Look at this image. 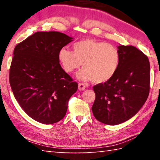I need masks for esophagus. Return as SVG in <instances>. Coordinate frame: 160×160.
I'll return each instance as SVG.
<instances>
[{
  "mask_svg": "<svg viewBox=\"0 0 160 160\" xmlns=\"http://www.w3.org/2000/svg\"><path fill=\"white\" fill-rule=\"evenodd\" d=\"M86 86L84 83H78V89H79L80 90H84L85 89Z\"/></svg>",
  "mask_w": 160,
  "mask_h": 160,
  "instance_id": "34e87169",
  "label": "esophagus"
}]
</instances>
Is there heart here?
<instances>
[{
  "instance_id": "heart-1",
  "label": "heart",
  "mask_w": 160,
  "mask_h": 160,
  "mask_svg": "<svg viewBox=\"0 0 160 160\" xmlns=\"http://www.w3.org/2000/svg\"><path fill=\"white\" fill-rule=\"evenodd\" d=\"M58 58L66 72H73L82 65L83 68L76 74V78L80 80H92L97 84L109 81L120 63V55L115 47L90 39L75 42L72 51L61 48Z\"/></svg>"
}]
</instances>
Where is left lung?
I'll return each mask as SVG.
<instances>
[{
	"label": "left lung",
	"mask_w": 160,
	"mask_h": 160,
	"mask_svg": "<svg viewBox=\"0 0 160 160\" xmlns=\"http://www.w3.org/2000/svg\"><path fill=\"white\" fill-rule=\"evenodd\" d=\"M120 63L115 75L93 87L95 100L92 107L97 120L117 125L129 120L141 109L150 92V62L132 46L118 47Z\"/></svg>",
	"instance_id": "8db88e82"
}]
</instances>
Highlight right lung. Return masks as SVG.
<instances>
[{"instance_id": "right-lung-1", "label": "right lung", "mask_w": 160, "mask_h": 160, "mask_svg": "<svg viewBox=\"0 0 160 160\" xmlns=\"http://www.w3.org/2000/svg\"><path fill=\"white\" fill-rule=\"evenodd\" d=\"M72 38L58 32H37L16 45L10 85L25 112L44 124L60 121L69 99L78 90L59 63V51Z\"/></svg>"}]
</instances>
